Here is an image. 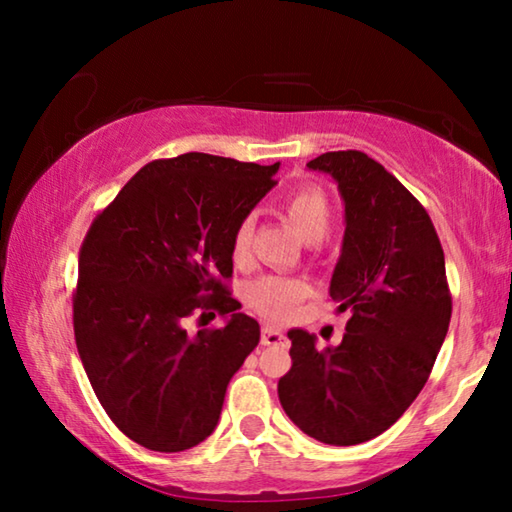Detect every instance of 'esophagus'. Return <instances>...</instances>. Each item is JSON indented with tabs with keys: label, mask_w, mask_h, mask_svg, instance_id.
I'll list each match as a JSON object with an SVG mask.
<instances>
[{
	"label": "esophagus",
	"mask_w": 512,
	"mask_h": 512,
	"mask_svg": "<svg viewBox=\"0 0 512 512\" xmlns=\"http://www.w3.org/2000/svg\"><path fill=\"white\" fill-rule=\"evenodd\" d=\"M287 336H284L282 329H277L273 325H264L262 327V345H277L282 343Z\"/></svg>",
	"instance_id": "34e87169"
}]
</instances>
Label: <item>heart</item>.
<instances>
[{
  "mask_svg": "<svg viewBox=\"0 0 512 512\" xmlns=\"http://www.w3.org/2000/svg\"><path fill=\"white\" fill-rule=\"evenodd\" d=\"M282 210L291 221L293 230L305 241H318L327 235L332 225V210L325 194L316 187H300L284 198ZM255 223L250 216L237 225L232 235V259L237 264H246L250 255V239H253ZM307 282L298 277L284 275H262L255 282L248 284L246 298L250 307H255L259 314L271 320L289 318L300 300L307 296Z\"/></svg>",
  "mask_w": 512,
  "mask_h": 512,
  "instance_id": "1",
  "label": "heart"
}]
</instances>
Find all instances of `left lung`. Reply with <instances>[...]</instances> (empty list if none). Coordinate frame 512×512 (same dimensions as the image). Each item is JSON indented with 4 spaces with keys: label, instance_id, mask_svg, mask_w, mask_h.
I'll return each mask as SVG.
<instances>
[{
    "label": "left lung",
    "instance_id": "obj_1",
    "mask_svg": "<svg viewBox=\"0 0 512 512\" xmlns=\"http://www.w3.org/2000/svg\"><path fill=\"white\" fill-rule=\"evenodd\" d=\"M307 167L332 176L343 198L329 296L350 320L343 341L325 350L314 334L289 329L293 363L277 395L307 436L348 447L393 427L427 384L452 296L436 228L393 173L361 151L323 153Z\"/></svg>",
    "mask_w": 512,
    "mask_h": 512
}]
</instances>
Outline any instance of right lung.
<instances>
[{
  "label": "right lung",
  "instance_id": "add662e5",
  "mask_svg": "<svg viewBox=\"0 0 512 512\" xmlns=\"http://www.w3.org/2000/svg\"><path fill=\"white\" fill-rule=\"evenodd\" d=\"M280 162L185 153L146 164L90 225L79 257L74 336L110 420L153 452L210 436L259 323L223 287L232 235L277 185ZM196 308L226 323L189 335Z\"/></svg>",
  "mask_w": 512,
  "mask_h": 512
}]
</instances>
